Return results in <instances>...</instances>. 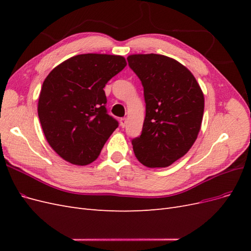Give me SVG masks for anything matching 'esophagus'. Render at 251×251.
<instances>
[{"label":"esophagus","mask_w":251,"mask_h":251,"mask_svg":"<svg viewBox=\"0 0 251 251\" xmlns=\"http://www.w3.org/2000/svg\"><path fill=\"white\" fill-rule=\"evenodd\" d=\"M119 123H120V126H121V127H125V126H126V117L120 118Z\"/></svg>","instance_id":"1"}]
</instances>
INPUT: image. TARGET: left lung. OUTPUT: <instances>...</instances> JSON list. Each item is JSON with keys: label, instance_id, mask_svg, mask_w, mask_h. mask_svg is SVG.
I'll use <instances>...</instances> for the list:
<instances>
[{"label": "left lung", "instance_id": "1", "mask_svg": "<svg viewBox=\"0 0 251 251\" xmlns=\"http://www.w3.org/2000/svg\"><path fill=\"white\" fill-rule=\"evenodd\" d=\"M126 59L146 100L141 134L132 139L134 154L148 168H166L197 139L204 112L201 88L191 71L168 56L151 53Z\"/></svg>", "mask_w": 251, "mask_h": 251}]
</instances>
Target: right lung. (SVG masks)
<instances>
[{
    "instance_id": "right-lung-1",
    "label": "right lung",
    "mask_w": 251,
    "mask_h": 251,
    "mask_svg": "<svg viewBox=\"0 0 251 251\" xmlns=\"http://www.w3.org/2000/svg\"><path fill=\"white\" fill-rule=\"evenodd\" d=\"M126 66L119 55L79 54L43 82L37 113L50 147L72 164L96 160L118 121L108 114L103 88Z\"/></svg>"
}]
</instances>
